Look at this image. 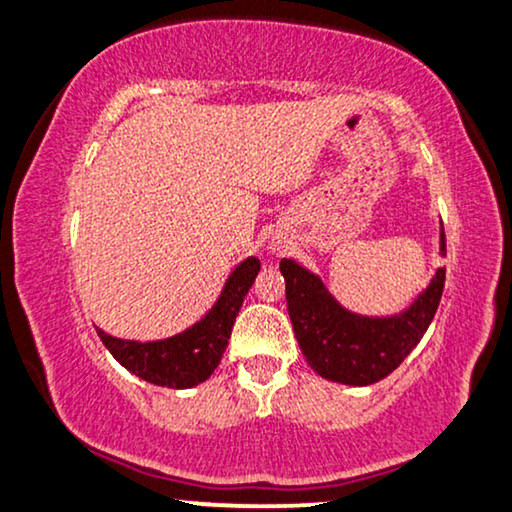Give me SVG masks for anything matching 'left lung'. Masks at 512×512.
Listing matches in <instances>:
<instances>
[{"label": "left lung", "mask_w": 512, "mask_h": 512, "mask_svg": "<svg viewBox=\"0 0 512 512\" xmlns=\"http://www.w3.org/2000/svg\"><path fill=\"white\" fill-rule=\"evenodd\" d=\"M439 252L446 255L444 229ZM286 278L288 314L307 364L321 378L342 385H373L409 357L435 319L444 290V267L409 309L394 316H361L349 312L328 293L323 281L295 260H281Z\"/></svg>", "instance_id": "1"}]
</instances>
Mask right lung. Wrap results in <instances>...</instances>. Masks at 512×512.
<instances>
[{"instance_id": "obj_1", "label": "right lung", "mask_w": 512, "mask_h": 512, "mask_svg": "<svg viewBox=\"0 0 512 512\" xmlns=\"http://www.w3.org/2000/svg\"><path fill=\"white\" fill-rule=\"evenodd\" d=\"M257 271H260L257 257L243 260L226 278L222 295L212 304L210 312L191 328H186L184 333L172 335V338L137 342L113 338L101 328H96V333L115 361H120L129 373L139 375L146 383L172 387V390L196 387L208 380L222 361L231 338V328L241 312L243 297L255 283Z\"/></svg>"}]
</instances>
